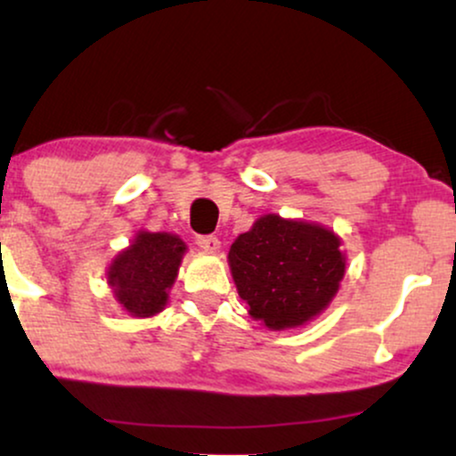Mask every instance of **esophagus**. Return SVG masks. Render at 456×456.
<instances>
[{"label":"esophagus","instance_id":"obj_1","mask_svg":"<svg viewBox=\"0 0 456 456\" xmlns=\"http://www.w3.org/2000/svg\"><path fill=\"white\" fill-rule=\"evenodd\" d=\"M197 244L201 246L203 250H208V253H216V250L221 248V242H218L216 235H199Z\"/></svg>","mask_w":456,"mask_h":456}]
</instances>
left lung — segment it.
Segmentation results:
<instances>
[{
    "instance_id": "8db88e82",
    "label": "left lung",
    "mask_w": 456,
    "mask_h": 456,
    "mask_svg": "<svg viewBox=\"0 0 456 456\" xmlns=\"http://www.w3.org/2000/svg\"><path fill=\"white\" fill-rule=\"evenodd\" d=\"M332 232L268 214L229 250L238 294L248 313L272 330L294 328L330 305L345 272Z\"/></svg>"
}]
</instances>
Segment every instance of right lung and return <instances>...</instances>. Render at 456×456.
<instances>
[{"instance_id":"obj_1","label":"right lung","mask_w":456,"mask_h":456,"mask_svg":"<svg viewBox=\"0 0 456 456\" xmlns=\"http://www.w3.org/2000/svg\"><path fill=\"white\" fill-rule=\"evenodd\" d=\"M184 250L186 244L174 233L141 232L109 270V282L119 305L134 317L160 313Z\"/></svg>"}]
</instances>
